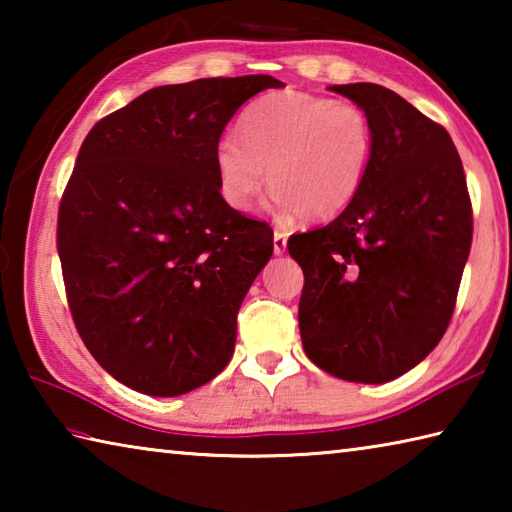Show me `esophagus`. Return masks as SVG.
<instances>
[{"mask_svg": "<svg viewBox=\"0 0 512 512\" xmlns=\"http://www.w3.org/2000/svg\"><path fill=\"white\" fill-rule=\"evenodd\" d=\"M273 253L275 255L287 253V232H282V230L273 232Z\"/></svg>", "mask_w": 512, "mask_h": 512, "instance_id": "obj_1", "label": "esophagus"}]
</instances>
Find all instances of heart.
<instances>
[{"instance_id":"heart-1","label":"heart","mask_w":512,"mask_h":512,"mask_svg":"<svg viewBox=\"0 0 512 512\" xmlns=\"http://www.w3.org/2000/svg\"><path fill=\"white\" fill-rule=\"evenodd\" d=\"M375 135L354 103L307 92H273L241 117V137L225 135L214 149L221 196L248 212L268 180L277 216L327 221L339 216L368 176Z\"/></svg>"}]
</instances>
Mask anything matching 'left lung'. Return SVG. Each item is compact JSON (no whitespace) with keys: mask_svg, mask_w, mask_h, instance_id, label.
<instances>
[{"mask_svg":"<svg viewBox=\"0 0 512 512\" xmlns=\"http://www.w3.org/2000/svg\"><path fill=\"white\" fill-rule=\"evenodd\" d=\"M366 112L368 176L323 228L293 235L305 273L298 323L320 370L386 384L427 357L452 320L472 246V205L452 137L375 83L332 85Z\"/></svg>","mask_w":512,"mask_h":512,"instance_id":"8db88e82","label":"left lung"}]
</instances>
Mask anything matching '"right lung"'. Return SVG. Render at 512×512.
<instances>
[{
    "label": "right lung",
    "mask_w": 512,
    "mask_h": 512,
    "mask_svg": "<svg viewBox=\"0 0 512 512\" xmlns=\"http://www.w3.org/2000/svg\"><path fill=\"white\" fill-rule=\"evenodd\" d=\"M266 74L160 85L85 137L58 212L76 329L99 366L176 397L228 366L237 314L273 255L271 228L223 201L214 149Z\"/></svg>",
    "instance_id": "obj_1"
}]
</instances>
